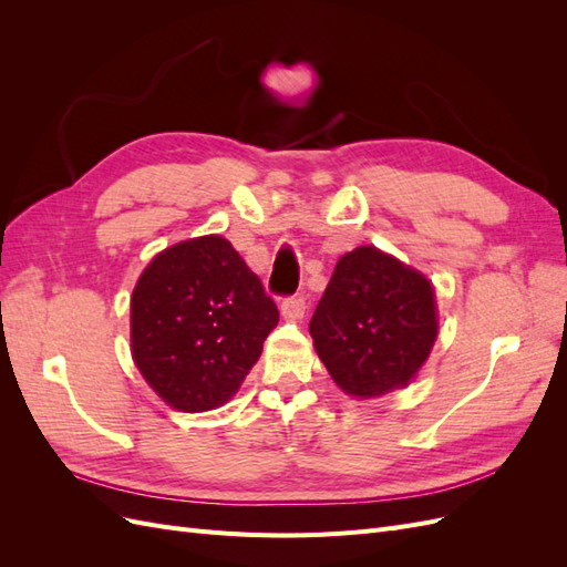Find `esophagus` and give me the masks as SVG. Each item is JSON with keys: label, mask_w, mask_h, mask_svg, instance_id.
I'll list each match as a JSON object with an SVG mask.
<instances>
[{"label": "esophagus", "mask_w": 567, "mask_h": 567, "mask_svg": "<svg viewBox=\"0 0 567 567\" xmlns=\"http://www.w3.org/2000/svg\"><path fill=\"white\" fill-rule=\"evenodd\" d=\"M305 296H288V298H284V302H281V315L286 317V319H290V321H296V319H300L302 315H305Z\"/></svg>", "instance_id": "esophagus-1"}]
</instances>
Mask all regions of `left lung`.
<instances>
[{"instance_id":"obj_1","label":"left lung","mask_w":567,"mask_h":567,"mask_svg":"<svg viewBox=\"0 0 567 567\" xmlns=\"http://www.w3.org/2000/svg\"><path fill=\"white\" fill-rule=\"evenodd\" d=\"M331 379L354 398L406 385L437 336L435 293L423 274L373 246L342 255L310 321Z\"/></svg>"}]
</instances>
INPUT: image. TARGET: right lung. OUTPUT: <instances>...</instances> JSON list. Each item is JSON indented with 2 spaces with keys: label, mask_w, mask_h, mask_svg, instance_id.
I'll use <instances>...</instances> for the list:
<instances>
[{
  "label": "right lung",
  "mask_w": 567,
  "mask_h": 567,
  "mask_svg": "<svg viewBox=\"0 0 567 567\" xmlns=\"http://www.w3.org/2000/svg\"><path fill=\"white\" fill-rule=\"evenodd\" d=\"M279 321L277 302L219 236L156 255L132 293V354L146 383L179 411L225 404Z\"/></svg>",
  "instance_id": "obj_1"
}]
</instances>
